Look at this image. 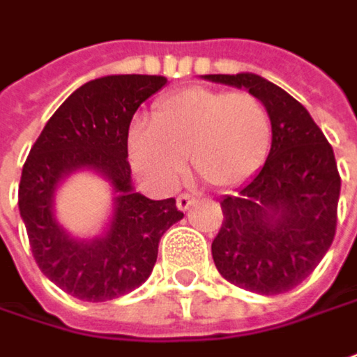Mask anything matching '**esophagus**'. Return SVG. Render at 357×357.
Listing matches in <instances>:
<instances>
[{
  "label": "esophagus",
  "mask_w": 357,
  "mask_h": 357,
  "mask_svg": "<svg viewBox=\"0 0 357 357\" xmlns=\"http://www.w3.org/2000/svg\"><path fill=\"white\" fill-rule=\"evenodd\" d=\"M193 202H195V197H193V195L181 193V195H178V199H176V205H178L179 211H188V209H190V205Z\"/></svg>",
  "instance_id": "34e87169"
}]
</instances>
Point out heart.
<instances>
[{"label":"heart","mask_w":357,"mask_h":357,"mask_svg":"<svg viewBox=\"0 0 357 357\" xmlns=\"http://www.w3.org/2000/svg\"><path fill=\"white\" fill-rule=\"evenodd\" d=\"M271 136V116L251 93L191 86L155 102L150 126H132L130 160L152 188L167 191L178 183L190 155L203 181L229 190L261 167Z\"/></svg>","instance_id":"heart-1"}]
</instances>
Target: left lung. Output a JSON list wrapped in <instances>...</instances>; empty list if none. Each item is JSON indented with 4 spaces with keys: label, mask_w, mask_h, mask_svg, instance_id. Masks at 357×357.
<instances>
[{
    "label": "left lung",
    "mask_w": 357,
    "mask_h": 357,
    "mask_svg": "<svg viewBox=\"0 0 357 357\" xmlns=\"http://www.w3.org/2000/svg\"><path fill=\"white\" fill-rule=\"evenodd\" d=\"M203 79L249 91L273 126L263 167L235 195L221 199L223 225L211 243L217 271L257 294L287 292L312 273L336 235L334 150L308 110L271 80L255 73Z\"/></svg>",
    "instance_id": "8db88e82"
}]
</instances>
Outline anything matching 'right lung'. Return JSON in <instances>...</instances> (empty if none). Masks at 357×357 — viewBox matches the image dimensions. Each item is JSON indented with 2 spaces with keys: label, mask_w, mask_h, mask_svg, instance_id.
<instances>
[{
  "label": "right lung",
  "mask_w": 357,
  "mask_h": 357,
  "mask_svg": "<svg viewBox=\"0 0 357 357\" xmlns=\"http://www.w3.org/2000/svg\"><path fill=\"white\" fill-rule=\"evenodd\" d=\"M158 75L89 80L45 124L25 160L19 213L41 273L70 296L105 302L138 289L152 275L162 235L183 217L176 199L134 190L128 128L138 106L166 86ZM77 171H93L113 190V213L100 236L79 240L58 223L54 193Z\"/></svg>",
  "instance_id": "right-lung-1"
}]
</instances>
